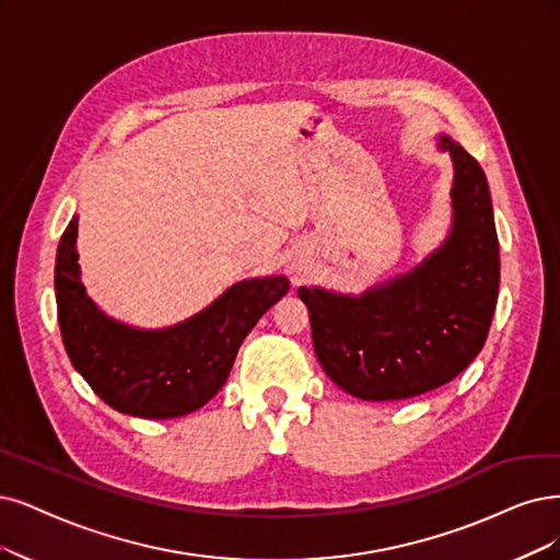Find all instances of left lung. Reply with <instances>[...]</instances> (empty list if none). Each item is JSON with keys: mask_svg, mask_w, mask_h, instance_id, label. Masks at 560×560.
Returning a JSON list of instances; mask_svg holds the SVG:
<instances>
[{"mask_svg": "<svg viewBox=\"0 0 560 560\" xmlns=\"http://www.w3.org/2000/svg\"><path fill=\"white\" fill-rule=\"evenodd\" d=\"M436 148L454 168L447 237L360 295L298 291L323 371L364 401L410 399L457 378L478 358L495 312L501 258L485 171L445 133Z\"/></svg>", "mask_w": 560, "mask_h": 560, "instance_id": "1", "label": "left lung"}]
</instances>
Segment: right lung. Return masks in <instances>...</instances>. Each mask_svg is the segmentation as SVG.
I'll use <instances>...</instances> for the list:
<instances>
[{
  "mask_svg": "<svg viewBox=\"0 0 560 560\" xmlns=\"http://www.w3.org/2000/svg\"><path fill=\"white\" fill-rule=\"evenodd\" d=\"M78 217L57 246L55 300L67 355L96 395L124 416L171 420L225 385L244 337L291 283L283 275L233 283L198 314L144 329L115 320L88 295L78 265Z\"/></svg>",
  "mask_w": 560,
  "mask_h": 560,
  "instance_id": "obj_1",
  "label": "right lung"
}]
</instances>
